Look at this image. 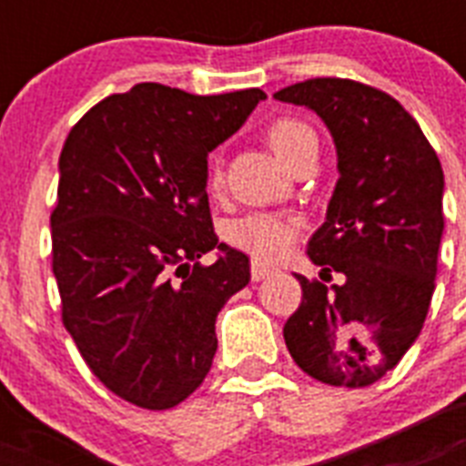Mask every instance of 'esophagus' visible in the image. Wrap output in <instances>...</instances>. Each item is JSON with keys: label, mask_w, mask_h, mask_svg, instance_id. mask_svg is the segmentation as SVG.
Masks as SVG:
<instances>
[{"label": "esophagus", "mask_w": 466, "mask_h": 466, "mask_svg": "<svg viewBox=\"0 0 466 466\" xmlns=\"http://www.w3.org/2000/svg\"><path fill=\"white\" fill-rule=\"evenodd\" d=\"M275 273H278V270L270 268V266H266V263L257 261V258L252 261V279H254V282H261V279L270 278V275H275Z\"/></svg>", "instance_id": "esophagus-1"}]
</instances>
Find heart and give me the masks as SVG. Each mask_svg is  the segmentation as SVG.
<instances>
[{
    "label": "heart",
    "instance_id": "1",
    "mask_svg": "<svg viewBox=\"0 0 466 466\" xmlns=\"http://www.w3.org/2000/svg\"><path fill=\"white\" fill-rule=\"evenodd\" d=\"M270 149L275 151L279 160L289 166L294 156L300 149H306L308 144H315L317 137L308 123L299 118H278L266 130ZM224 188V172L219 163H212L208 172V191L212 196L221 193ZM300 224L294 217H284V214H268V212H254L247 214L242 219H236L226 228V238L233 247L242 252L252 254L257 261H273L282 257L299 236Z\"/></svg>",
    "mask_w": 466,
    "mask_h": 466
}]
</instances>
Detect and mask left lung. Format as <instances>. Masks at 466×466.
Here are the masks:
<instances>
[{
	"label": "left lung",
	"mask_w": 466,
	"mask_h": 466,
	"mask_svg": "<svg viewBox=\"0 0 466 466\" xmlns=\"http://www.w3.org/2000/svg\"><path fill=\"white\" fill-rule=\"evenodd\" d=\"M273 97L322 118L340 175L308 257L343 282L296 275L303 299L284 343L315 380L373 385L415 343L430 310L443 236L441 163L418 121L371 86L329 76Z\"/></svg>",
	"instance_id": "obj_1"
}]
</instances>
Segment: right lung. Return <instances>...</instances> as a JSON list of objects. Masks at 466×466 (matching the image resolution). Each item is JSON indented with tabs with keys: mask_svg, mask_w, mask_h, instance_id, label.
Returning a JSON list of instances; mask_svg holds the SVG:
<instances>
[{
	"mask_svg": "<svg viewBox=\"0 0 466 466\" xmlns=\"http://www.w3.org/2000/svg\"><path fill=\"white\" fill-rule=\"evenodd\" d=\"M261 100L258 88L137 84L97 102L65 139L51 214L63 324L97 380L139 409L196 392L217 315L249 282V258L214 233L205 188L208 154ZM212 248L220 258L200 267Z\"/></svg>",
	"mask_w": 466,
	"mask_h": 466,
	"instance_id": "obj_1",
	"label": "right lung"
}]
</instances>
